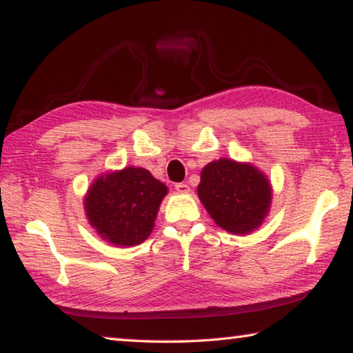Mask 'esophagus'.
Here are the masks:
<instances>
[{
    "label": "esophagus",
    "instance_id": "1",
    "mask_svg": "<svg viewBox=\"0 0 353 353\" xmlns=\"http://www.w3.org/2000/svg\"><path fill=\"white\" fill-rule=\"evenodd\" d=\"M176 191L181 194H187L190 193V187L187 183H176Z\"/></svg>",
    "mask_w": 353,
    "mask_h": 353
}]
</instances>
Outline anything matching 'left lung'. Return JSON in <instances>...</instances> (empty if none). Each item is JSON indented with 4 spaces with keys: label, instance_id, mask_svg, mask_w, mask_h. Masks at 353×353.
<instances>
[{
    "label": "left lung",
    "instance_id": "obj_1",
    "mask_svg": "<svg viewBox=\"0 0 353 353\" xmlns=\"http://www.w3.org/2000/svg\"><path fill=\"white\" fill-rule=\"evenodd\" d=\"M198 196L221 229L246 235L270 213L272 188L254 165L219 159L202 168Z\"/></svg>",
    "mask_w": 353,
    "mask_h": 353
}]
</instances>
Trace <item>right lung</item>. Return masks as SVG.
Instances as JSON below:
<instances>
[{"mask_svg": "<svg viewBox=\"0 0 353 353\" xmlns=\"http://www.w3.org/2000/svg\"><path fill=\"white\" fill-rule=\"evenodd\" d=\"M168 187L139 166L104 172L87 191L83 208L101 238L115 246H135L154 229Z\"/></svg>", "mask_w": 353, "mask_h": 353, "instance_id": "obj_1", "label": "right lung"}]
</instances>
